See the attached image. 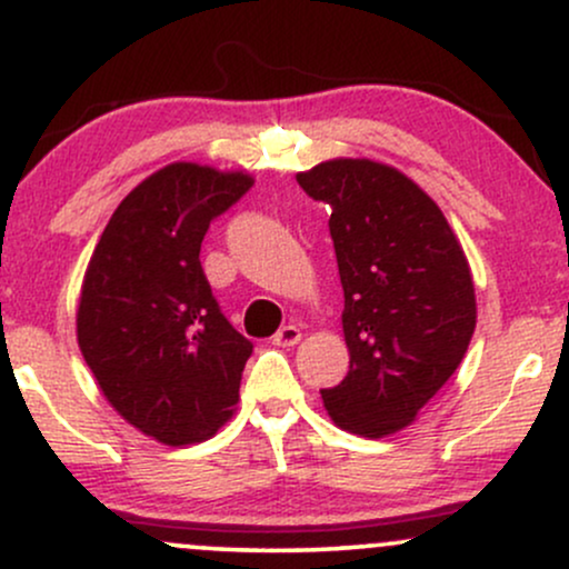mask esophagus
<instances>
[{
    "label": "esophagus",
    "mask_w": 569,
    "mask_h": 569,
    "mask_svg": "<svg viewBox=\"0 0 569 569\" xmlns=\"http://www.w3.org/2000/svg\"><path fill=\"white\" fill-rule=\"evenodd\" d=\"M299 339H302V331H299L297 326H283V329H278V335L272 337V345H278V348H293Z\"/></svg>",
    "instance_id": "esophagus-1"
}]
</instances>
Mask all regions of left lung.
I'll return each instance as SVG.
<instances>
[{
	"instance_id": "obj_1",
	"label": "left lung",
	"mask_w": 569,
	"mask_h": 569,
	"mask_svg": "<svg viewBox=\"0 0 569 569\" xmlns=\"http://www.w3.org/2000/svg\"><path fill=\"white\" fill-rule=\"evenodd\" d=\"M329 202L350 371L321 390L348 433L382 439L411 426L455 375L476 329V289L460 240L433 198L398 168L335 158L297 173Z\"/></svg>"
}]
</instances>
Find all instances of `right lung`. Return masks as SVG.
I'll return each instance as SVG.
<instances>
[{
	"label": "right lung",
	"instance_id": "obj_1",
	"mask_svg": "<svg viewBox=\"0 0 569 569\" xmlns=\"http://www.w3.org/2000/svg\"><path fill=\"white\" fill-rule=\"evenodd\" d=\"M251 184L200 162L160 168L117 206L84 270V363L117 415L168 447L208 441L238 407L253 345L221 316L200 243Z\"/></svg>",
	"mask_w": 569,
	"mask_h": 569
}]
</instances>
